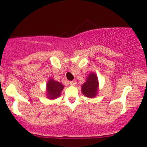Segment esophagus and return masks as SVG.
Wrapping results in <instances>:
<instances>
[{
	"instance_id": "1",
	"label": "esophagus",
	"mask_w": 147,
	"mask_h": 147,
	"mask_svg": "<svg viewBox=\"0 0 147 147\" xmlns=\"http://www.w3.org/2000/svg\"><path fill=\"white\" fill-rule=\"evenodd\" d=\"M76 84V83L75 82V81H70V85H71V86H75Z\"/></svg>"
}]
</instances>
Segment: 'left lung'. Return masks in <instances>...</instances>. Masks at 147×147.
Returning a JSON list of instances; mask_svg holds the SVG:
<instances>
[{"mask_svg":"<svg viewBox=\"0 0 147 147\" xmlns=\"http://www.w3.org/2000/svg\"><path fill=\"white\" fill-rule=\"evenodd\" d=\"M99 82L97 75L94 72H91L87 76L86 81L81 86V92L85 96L93 98L97 96L99 91Z\"/></svg>","mask_w":147,"mask_h":147,"instance_id":"8db88e82","label":"left lung"}]
</instances>
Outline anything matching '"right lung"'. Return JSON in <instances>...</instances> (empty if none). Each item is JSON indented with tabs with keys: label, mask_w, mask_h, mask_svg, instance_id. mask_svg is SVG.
Returning <instances> with one entry per match:
<instances>
[{
	"label": "right lung",
	"mask_w": 147,
	"mask_h": 147,
	"mask_svg": "<svg viewBox=\"0 0 147 147\" xmlns=\"http://www.w3.org/2000/svg\"><path fill=\"white\" fill-rule=\"evenodd\" d=\"M64 86L62 83L50 78L46 85V96L48 99L54 100L61 96Z\"/></svg>",
	"instance_id": "obj_1"
}]
</instances>
